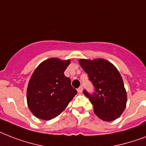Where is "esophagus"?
Wrapping results in <instances>:
<instances>
[{"label":"esophagus","instance_id":"34e87169","mask_svg":"<svg viewBox=\"0 0 146 146\" xmlns=\"http://www.w3.org/2000/svg\"><path fill=\"white\" fill-rule=\"evenodd\" d=\"M77 90H78V92L79 93H82V91H83V87H80L78 88V89Z\"/></svg>","mask_w":146,"mask_h":146}]
</instances>
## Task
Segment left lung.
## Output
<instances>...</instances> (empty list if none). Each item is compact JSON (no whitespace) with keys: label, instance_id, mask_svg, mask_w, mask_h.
<instances>
[{"label":"left lung","instance_id":"obj_1","mask_svg":"<svg viewBox=\"0 0 146 146\" xmlns=\"http://www.w3.org/2000/svg\"><path fill=\"white\" fill-rule=\"evenodd\" d=\"M78 62L95 87L93 95L84 90L93 104L94 113L102 121L117 119L123 112L127 100L118 70L104 59H80Z\"/></svg>","mask_w":146,"mask_h":146}]
</instances>
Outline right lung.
Here are the masks:
<instances>
[{"instance_id":"obj_1","label":"right lung","mask_w":146,"mask_h":146,"mask_svg":"<svg viewBox=\"0 0 146 146\" xmlns=\"http://www.w3.org/2000/svg\"><path fill=\"white\" fill-rule=\"evenodd\" d=\"M70 59L50 58L36 68L27 88V104L36 117L49 121L57 117L68 106L77 90L64 72Z\"/></svg>"}]
</instances>
